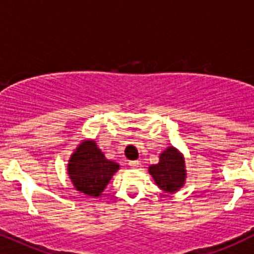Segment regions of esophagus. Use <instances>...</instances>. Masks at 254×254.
Here are the masks:
<instances>
[{
    "label": "esophagus",
    "mask_w": 254,
    "mask_h": 254,
    "mask_svg": "<svg viewBox=\"0 0 254 254\" xmlns=\"http://www.w3.org/2000/svg\"><path fill=\"white\" fill-rule=\"evenodd\" d=\"M140 162L137 161V160H135V161H129V166L132 167V169H136V167H139Z\"/></svg>",
    "instance_id": "obj_1"
}]
</instances>
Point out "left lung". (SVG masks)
I'll use <instances>...</instances> for the list:
<instances>
[{
	"label": "left lung",
	"mask_w": 254,
	"mask_h": 254,
	"mask_svg": "<svg viewBox=\"0 0 254 254\" xmlns=\"http://www.w3.org/2000/svg\"><path fill=\"white\" fill-rule=\"evenodd\" d=\"M155 182L166 192H175L184 185L185 172L184 157L174 149L169 147L160 155V162L151 165L149 169Z\"/></svg>",
	"instance_id": "left-lung-1"
}]
</instances>
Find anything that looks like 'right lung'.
<instances>
[{
    "instance_id": "1",
    "label": "right lung",
    "mask_w": 254,
    "mask_h": 254,
    "mask_svg": "<svg viewBox=\"0 0 254 254\" xmlns=\"http://www.w3.org/2000/svg\"><path fill=\"white\" fill-rule=\"evenodd\" d=\"M119 165L105 159L94 141H84L77 147L68 164V174L75 189L98 197Z\"/></svg>"
}]
</instances>
